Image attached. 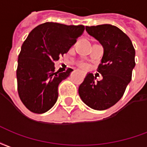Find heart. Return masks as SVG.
Returning a JSON list of instances; mask_svg holds the SVG:
<instances>
[{
  "label": "heart",
  "instance_id": "obj_1",
  "mask_svg": "<svg viewBox=\"0 0 147 147\" xmlns=\"http://www.w3.org/2000/svg\"><path fill=\"white\" fill-rule=\"evenodd\" d=\"M80 66H81L82 68H84V69H86V68H87V65L85 64V63H81Z\"/></svg>",
  "mask_w": 147,
  "mask_h": 147
}]
</instances>
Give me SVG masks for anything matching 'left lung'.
<instances>
[{
  "instance_id": "obj_1",
  "label": "left lung",
  "mask_w": 147,
  "mask_h": 147,
  "mask_svg": "<svg viewBox=\"0 0 147 147\" xmlns=\"http://www.w3.org/2000/svg\"><path fill=\"white\" fill-rule=\"evenodd\" d=\"M85 28L103 48L98 67L102 79L96 82V77L88 73L79 86L78 93L88 107L104 110L116 104L124 95L136 66V51L130 38L115 26L103 24Z\"/></svg>"
}]
</instances>
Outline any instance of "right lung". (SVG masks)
<instances>
[{"label":"right lung","mask_w":147,"mask_h":147,"mask_svg":"<svg viewBox=\"0 0 147 147\" xmlns=\"http://www.w3.org/2000/svg\"><path fill=\"white\" fill-rule=\"evenodd\" d=\"M84 30L82 25L45 22L29 34L19 55L16 76L19 98L31 112L45 113L56 102L59 84L73 69L55 72L54 63L69 51Z\"/></svg>","instance_id":"right-lung-1"}]
</instances>
